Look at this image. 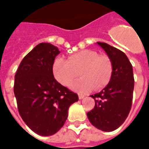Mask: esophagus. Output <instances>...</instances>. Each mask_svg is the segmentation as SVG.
Here are the masks:
<instances>
[{"mask_svg":"<svg viewBox=\"0 0 149 149\" xmlns=\"http://www.w3.org/2000/svg\"><path fill=\"white\" fill-rule=\"evenodd\" d=\"M78 97H79V99H80V100H83L84 98V95L82 94H79L78 95Z\"/></svg>","mask_w":149,"mask_h":149,"instance_id":"1","label":"esophagus"}]
</instances>
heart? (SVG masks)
I'll return each mask as SVG.
<instances>
[{
  "instance_id": "heart-1",
  "label": "heart",
  "mask_w": 149,
  "mask_h": 149,
  "mask_svg": "<svg viewBox=\"0 0 149 149\" xmlns=\"http://www.w3.org/2000/svg\"><path fill=\"white\" fill-rule=\"evenodd\" d=\"M53 73L56 80L63 86H69L78 77L81 78L72 84L76 91L84 93L107 85L112 75V64L106 55L91 49H84L69 56L68 60L57 58L53 64Z\"/></svg>"
}]
</instances>
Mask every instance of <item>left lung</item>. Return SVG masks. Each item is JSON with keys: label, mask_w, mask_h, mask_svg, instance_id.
I'll return each mask as SVG.
<instances>
[{"label": "left lung", "mask_w": 149, "mask_h": 149, "mask_svg": "<svg viewBox=\"0 0 149 149\" xmlns=\"http://www.w3.org/2000/svg\"><path fill=\"white\" fill-rule=\"evenodd\" d=\"M112 64V75L102 91L90 95L95 102L94 109L87 113L95 127L105 132L116 130L126 119L130 111L134 88L133 66L120 49L98 42Z\"/></svg>", "instance_id": "left-lung-1"}]
</instances>
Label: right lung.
I'll use <instances>...</instances> for the list:
<instances>
[{
	"mask_svg": "<svg viewBox=\"0 0 149 149\" xmlns=\"http://www.w3.org/2000/svg\"><path fill=\"white\" fill-rule=\"evenodd\" d=\"M60 54L48 42L37 45L19 65L14 94L19 113L26 125L41 136H51L62 127L69 107L79 100L77 94L55 80L53 64Z\"/></svg>",
	"mask_w": 149,
	"mask_h": 149,
	"instance_id": "add662e5",
	"label": "right lung"
}]
</instances>
